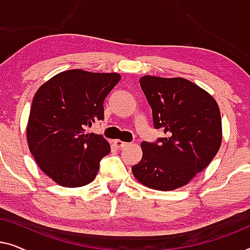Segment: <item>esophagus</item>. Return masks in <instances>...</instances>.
I'll use <instances>...</instances> for the list:
<instances>
[{"label": "esophagus", "instance_id": "34e87169", "mask_svg": "<svg viewBox=\"0 0 250 250\" xmlns=\"http://www.w3.org/2000/svg\"><path fill=\"white\" fill-rule=\"evenodd\" d=\"M115 145H116V146H117V148L121 149V148H125V146H129V143L121 141V140H115Z\"/></svg>", "mask_w": 250, "mask_h": 250}]
</instances>
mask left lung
<instances>
[{"label": "left lung", "mask_w": 250, "mask_h": 250, "mask_svg": "<svg viewBox=\"0 0 250 250\" xmlns=\"http://www.w3.org/2000/svg\"><path fill=\"white\" fill-rule=\"evenodd\" d=\"M140 85L151 105L153 125L166 138L141 143L143 155L132 167L133 175L151 189H179L206 168L220 150V108L207 91L186 78L146 75Z\"/></svg>", "instance_id": "left-lung-1"}]
</instances>
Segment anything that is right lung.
<instances>
[{
	"label": "right lung",
	"instance_id": "add662e5",
	"mask_svg": "<svg viewBox=\"0 0 250 250\" xmlns=\"http://www.w3.org/2000/svg\"><path fill=\"white\" fill-rule=\"evenodd\" d=\"M121 81L117 73L70 69L45 82L34 95L26 127L28 148L50 179L66 188L91 183L110 145L86 133L104 119V101Z\"/></svg>",
	"mask_w": 250,
	"mask_h": 250
}]
</instances>
